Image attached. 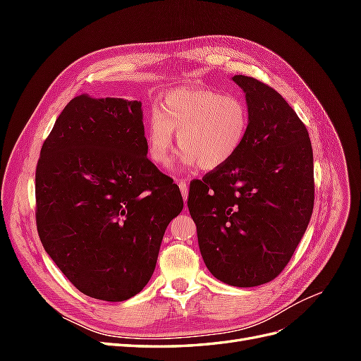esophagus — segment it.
<instances>
[{"mask_svg": "<svg viewBox=\"0 0 361 361\" xmlns=\"http://www.w3.org/2000/svg\"><path fill=\"white\" fill-rule=\"evenodd\" d=\"M178 185H179V190H180L183 202H187V199H188V182L180 179V180H178Z\"/></svg>", "mask_w": 361, "mask_h": 361, "instance_id": "obj_1", "label": "esophagus"}]
</instances>
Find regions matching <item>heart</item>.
Here are the masks:
<instances>
[{
  "mask_svg": "<svg viewBox=\"0 0 361 361\" xmlns=\"http://www.w3.org/2000/svg\"><path fill=\"white\" fill-rule=\"evenodd\" d=\"M250 125V108L241 96L212 89H174L164 96L161 110L154 108L146 118V152L152 162L166 166L178 133L179 167L218 170L243 149Z\"/></svg>",
  "mask_w": 361,
  "mask_h": 361,
  "instance_id": "obj_1",
  "label": "heart"
}]
</instances>
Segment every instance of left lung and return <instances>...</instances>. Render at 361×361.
I'll use <instances>...</instances> for the list:
<instances>
[{"label": "left lung", "instance_id": "1", "mask_svg": "<svg viewBox=\"0 0 361 361\" xmlns=\"http://www.w3.org/2000/svg\"><path fill=\"white\" fill-rule=\"evenodd\" d=\"M232 80L250 108L247 140L227 166L192 183L188 209L211 274L253 288L280 274L309 226L313 152L307 129L280 93L251 76Z\"/></svg>", "mask_w": 361, "mask_h": 361}]
</instances>
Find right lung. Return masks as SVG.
Masks as SVG:
<instances>
[{
  "label": "right lung",
  "instance_id": "1",
  "mask_svg": "<svg viewBox=\"0 0 361 361\" xmlns=\"http://www.w3.org/2000/svg\"><path fill=\"white\" fill-rule=\"evenodd\" d=\"M140 101L80 94L40 150V241L72 285L125 301L154 274L164 233L183 200L147 158Z\"/></svg>",
  "mask_w": 361,
  "mask_h": 361
}]
</instances>
